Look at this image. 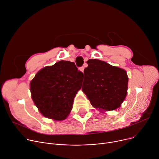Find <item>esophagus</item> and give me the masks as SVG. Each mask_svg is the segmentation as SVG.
<instances>
[{"label":"esophagus","instance_id":"obj_1","mask_svg":"<svg viewBox=\"0 0 159 159\" xmlns=\"http://www.w3.org/2000/svg\"><path fill=\"white\" fill-rule=\"evenodd\" d=\"M84 66H82V67L80 68V70L82 72L84 71Z\"/></svg>","mask_w":159,"mask_h":159}]
</instances>
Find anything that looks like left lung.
I'll use <instances>...</instances> for the list:
<instances>
[{"mask_svg":"<svg viewBox=\"0 0 159 159\" xmlns=\"http://www.w3.org/2000/svg\"><path fill=\"white\" fill-rule=\"evenodd\" d=\"M82 90L94 108L113 111L121 106L128 89L125 70L98 59H89Z\"/></svg>","mask_w":159,"mask_h":159,"instance_id":"1","label":"left lung"}]
</instances>
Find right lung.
<instances>
[{"label": "right lung", "instance_id": "obj_1", "mask_svg": "<svg viewBox=\"0 0 159 159\" xmlns=\"http://www.w3.org/2000/svg\"><path fill=\"white\" fill-rule=\"evenodd\" d=\"M84 75L75 64L60 61L39 70L30 83L31 97L45 117L56 121L66 118Z\"/></svg>", "mask_w": 159, "mask_h": 159}]
</instances>
